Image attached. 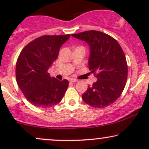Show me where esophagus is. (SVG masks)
<instances>
[{"label":"esophagus","mask_w":149,"mask_h":149,"mask_svg":"<svg viewBox=\"0 0 149 149\" xmlns=\"http://www.w3.org/2000/svg\"><path fill=\"white\" fill-rule=\"evenodd\" d=\"M78 80H76V79H73V78H72V79L70 80V82H72V83H76V82H78Z\"/></svg>","instance_id":"esophagus-1"}]
</instances>
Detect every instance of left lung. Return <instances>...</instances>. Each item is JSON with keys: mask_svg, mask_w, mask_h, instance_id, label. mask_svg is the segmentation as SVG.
I'll return each mask as SVG.
<instances>
[{"mask_svg": "<svg viewBox=\"0 0 149 149\" xmlns=\"http://www.w3.org/2000/svg\"><path fill=\"white\" fill-rule=\"evenodd\" d=\"M71 36L90 46L89 69L97 78L82 95L83 101L95 108L109 107L119 98L126 84L127 64L123 50L117 40L103 32L91 30Z\"/></svg>", "mask_w": 149, "mask_h": 149, "instance_id": "obj_1", "label": "left lung"}]
</instances>
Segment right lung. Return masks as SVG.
<instances>
[{
  "mask_svg": "<svg viewBox=\"0 0 149 149\" xmlns=\"http://www.w3.org/2000/svg\"><path fill=\"white\" fill-rule=\"evenodd\" d=\"M69 38L70 34L42 36L27 44L20 52L16 64L17 83L26 99L36 107H52L64 96L69 81L52 78L47 71Z\"/></svg>",
  "mask_w": 149,
  "mask_h": 149,
  "instance_id": "right-lung-1",
  "label": "right lung"
}]
</instances>
